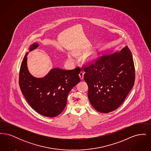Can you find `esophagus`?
I'll return each instance as SVG.
<instances>
[{
    "mask_svg": "<svg viewBox=\"0 0 151 151\" xmlns=\"http://www.w3.org/2000/svg\"><path fill=\"white\" fill-rule=\"evenodd\" d=\"M84 72H83V71H82L80 72V73H79V76H80V79H81V80L83 79V78H84Z\"/></svg>",
    "mask_w": 151,
    "mask_h": 151,
    "instance_id": "obj_1",
    "label": "esophagus"
}]
</instances>
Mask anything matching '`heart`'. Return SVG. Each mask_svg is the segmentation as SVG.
I'll return each instance as SVG.
<instances>
[{
	"instance_id": "obj_1",
	"label": "heart",
	"mask_w": 151,
	"mask_h": 151,
	"mask_svg": "<svg viewBox=\"0 0 151 151\" xmlns=\"http://www.w3.org/2000/svg\"><path fill=\"white\" fill-rule=\"evenodd\" d=\"M68 58L70 59H73V56H72V55H68Z\"/></svg>"
}]
</instances>
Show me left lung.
Wrapping results in <instances>:
<instances>
[{"label": "left lung", "mask_w": 151, "mask_h": 151, "mask_svg": "<svg viewBox=\"0 0 151 151\" xmlns=\"http://www.w3.org/2000/svg\"><path fill=\"white\" fill-rule=\"evenodd\" d=\"M84 70L89 100L100 113H108L119 108L134 85V63L127 46L101 56Z\"/></svg>", "instance_id": "obj_1"}]
</instances>
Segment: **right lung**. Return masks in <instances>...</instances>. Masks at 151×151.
Here are the masks:
<instances>
[{
  "label": "right lung",
  "mask_w": 151,
  "mask_h": 151,
  "mask_svg": "<svg viewBox=\"0 0 151 151\" xmlns=\"http://www.w3.org/2000/svg\"><path fill=\"white\" fill-rule=\"evenodd\" d=\"M38 47V43H33L29 51ZM28 53H26L22 61L19 73V86L22 93L38 113L47 117L58 116L65 107L69 92L80 81V68L65 70L54 68L43 78H35L28 69Z\"/></svg>",
  "instance_id": "1"
}]
</instances>
